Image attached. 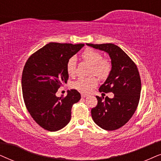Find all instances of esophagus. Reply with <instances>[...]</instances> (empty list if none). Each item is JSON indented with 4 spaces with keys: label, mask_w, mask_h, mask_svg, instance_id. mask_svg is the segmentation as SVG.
<instances>
[{
    "label": "esophagus",
    "mask_w": 161,
    "mask_h": 161,
    "mask_svg": "<svg viewBox=\"0 0 161 161\" xmlns=\"http://www.w3.org/2000/svg\"><path fill=\"white\" fill-rule=\"evenodd\" d=\"M87 96H88V95H87V94H86V93H81V96H82V98H85V97H87Z\"/></svg>",
    "instance_id": "esophagus-1"
}]
</instances>
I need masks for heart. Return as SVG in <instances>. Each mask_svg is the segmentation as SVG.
Masks as SVG:
<instances>
[{
    "label": "heart",
    "instance_id": "obj_1",
    "mask_svg": "<svg viewBox=\"0 0 161 161\" xmlns=\"http://www.w3.org/2000/svg\"><path fill=\"white\" fill-rule=\"evenodd\" d=\"M82 59L93 65L92 74H95L100 78H105L109 74L111 69V65L109 60L102 59L101 53L93 49L87 48L84 51L82 54ZM76 59L72 57L68 59L66 65V70L70 76H73L76 73ZM98 84V79L96 76H92L89 77H80L73 83L72 86L74 88L83 93H88L93 87Z\"/></svg>",
    "mask_w": 161,
    "mask_h": 161
}]
</instances>
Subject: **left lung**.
<instances>
[{"label": "left lung", "instance_id": "8db88e82", "mask_svg": "<svg viewBox=\"0 0 161 161\" xmlns=\"http://www.w3.org/2000/svg\"><path fill=\"white\" fill-rule=\"evenodd\" d=\"M110 56L112 68L100 92L113 93V98L96 96L98 104L92 108L91 115L98 127L105 130H115L123 127L131 119L138 105L141 91L138 68L130 57L113 43H87Z\"/></svg>", "mask_w": 161, "mask_h": 161}]
</instances>
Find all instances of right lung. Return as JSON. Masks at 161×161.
Here are the masks:
<instances>
[{
  "instance_id": "add662e5",
  "label": "right lung",
  "mask_w": 161,
  "mask_h": 161,
  "mask_svg": "<svg viewBox=\"0 0 161 161\" xmlns=\"http://www.w3.org/2000/svg\"><path fill=\"white\" fill-rule=\"evenodd\" d=\"M85 44L49 42L30 56L22 74L23 97L28 111L40 127L51 132L65 127L71 118L73 104L81 95L76 90L68 91L65 97L56 96L67 83V62Z\"/></svg>"
}]
</instances>
